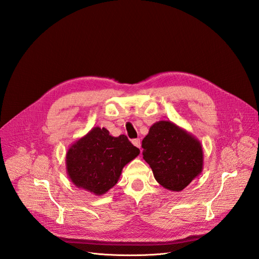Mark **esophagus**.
<instances>
[{
    "label": "esophagus",
    "mask_w": 259,
    "mask_h": 259,
    "mask_svg": "<svg viewBox=\"0 0 259 259\" xmlns=\"http://www.w3.org/2000/svg\"><path fill=\"white\" fill-rule=\"evenodd\" d=\"M132 143H133V145H134V146L137 147V148H139V149H140V147H142V143H140V139H139V138L133 139Z\"/></svg>",
    "instance_id": "1"
}]
</instances>
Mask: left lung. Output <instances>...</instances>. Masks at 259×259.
Masks as SVG:
<instances>
[{
  "label": "left lung",
  "mask_w": 259,
  "mask_h": 259,
  "mask_svg": "<svg viewBox=\"0 0 259 259\" xmlns=\"http://www.w3.org/2000/svg\"><path fill=\"white\" fill-rule=\"evenodd\" d=\"M144 160L156 182L170 191H182L203 170L200 140L170 121H159L142 145Z\"/></svg>",
  "instance_id": "8db88e82"
}]
</instances>
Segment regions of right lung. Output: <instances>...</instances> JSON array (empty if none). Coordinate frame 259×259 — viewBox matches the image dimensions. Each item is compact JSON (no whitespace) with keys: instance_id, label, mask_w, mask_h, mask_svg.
Returning a JSON list of instances; mask_svg holds the SVG:
<instances>
[{"instance_id":"1","label":"right lung","mask_w":259,"mask_h":259,"mask_svg":"<svg viewBox=\"0 0 259 259\" xmlns=\"http://www.w3.org/2000/svg\"><path fill=\"white\" fill-rule=\"evenodd\" d=\"M139 153L125 135L113 137L105 127H93L68 149L67 174L80 189L103 195L119 182L123 167Z\"/></svg>"}]
</instances>
